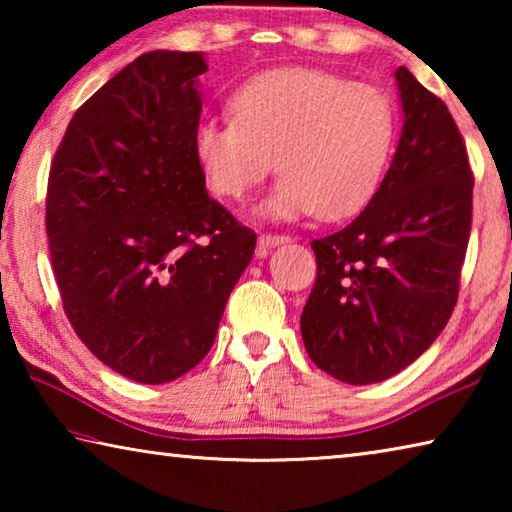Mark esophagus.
<instances>
[{"label": "esophagus", "instance_id": "1", "mask_svg": "<svg viewBox=\"0 0 512 512\" xmlns=\"http://www.w3.org/2000/svg\"><path fill=\"white\" fill-rule=\"evenodd\" d=\"M287 241H289L287 235H273V232H264V235H259V239H257V255L264 257L268 253V248L287 244Z\"/></svg>", "mask_w": 512, "mask_h": 512}]
</instances>
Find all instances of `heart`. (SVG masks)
I'll list each match as a JSON object with an SVG mask.
<instances>
[{
	"label": "heart",
	"instance_id": "obj_1",
	"mask_svg": "<svg viewBox=\"0 0 512 512\" xmlns=\"http://www.w3.org/2000/svg\"><path fill=\"white\" fill-rule=\"evenodd\" d=\"M232 117H205L194 158L207 187L241 201L275 167L282 173L262 212L339 221L375 194L391 158L395 108L384 90L309 67L264 72L230 99Z\"/></svg>",
	"mask_w": 512,
	"mask_h": 512
}]
</instances>
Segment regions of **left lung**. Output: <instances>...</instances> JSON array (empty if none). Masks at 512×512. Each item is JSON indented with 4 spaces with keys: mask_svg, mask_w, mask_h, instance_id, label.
<instances>
[{
    "mask_svg": "<svg viewBox=\"0 0 512 512\" xmlns=\"http://www.w3.org/2000/svg\"><path fill=\"white\" fill-rule=\"evenodd\" d=\"M404 126L391 169L357 219L311 241L316 282L300 316L307 354L345 384L397 375L456 307L474 173L443 99L395 69Z\"/></svg>",
    "mask_w": 512,
    "mask_h": 512,
    "instance_id": "left-lung-1",
    "label": "left lung"
}]
</instances>
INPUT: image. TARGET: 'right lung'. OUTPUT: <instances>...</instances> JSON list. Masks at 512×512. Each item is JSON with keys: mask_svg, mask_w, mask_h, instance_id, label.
I'll return each mask as SVG.
<instances>
[{"mask_svg": "<svg viewBox=\"0 0 512 512\" xmlns=\"http://www.w3.org/2000/svg\"><path fill=\"white\" fill-rule=\"evenodd\" d=\"M201 51H149L74 112L45 228L65 316L94 357L167 384L210 352L255 230L207 196L194 158Z\"/></svg>", "mask_w": 512, "mask_h": 512, "instance_id": "add662e5", "label": "right lung"}]
</instances>
